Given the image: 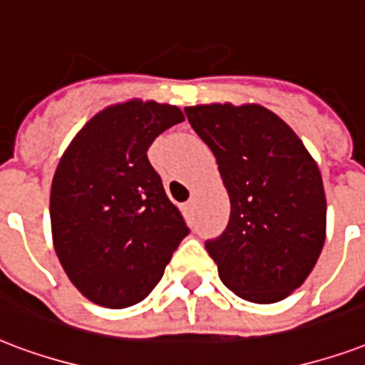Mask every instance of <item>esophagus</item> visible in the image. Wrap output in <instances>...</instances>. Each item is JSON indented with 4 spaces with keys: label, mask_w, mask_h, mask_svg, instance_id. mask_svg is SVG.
<instances>
[{
    "label": "esophagus",
    "mask_w": 365,
    "mask_h": 365,
    "mask_svg": "<svg viewBox=\"0 0 365 365\" xmlns=\"http://www.w3.org/2000/svg\"><path fill=\"white\" fill-rule=\"evenodd\" d=\"M183 212H185V214L193 212V199H189V201L183 205Z\"/></svg>",
    "instance_id": "34e87169"
}]
</instances>
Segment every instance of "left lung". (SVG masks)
Wrapping results in <instances>:
<instances>
[{
    "label": "left lung",
    "mask_w": 365,
    "mask_h": 365,
    "mask_svg": "<svg viewBox=\"0 0 365 365\" xmlns=\"http://www.w3.org/2000/svg\"><path fill=\"white\" fill-rule=\"evenodd\" d=\"M185 116L214 153L232 205L226 230L205 243L220 279L250 302L285 299L324 249L318 166L297 133L260 105H197Z\"/></svg>",
    "instance_id": "1"
}]
</instances>
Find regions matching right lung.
Here are the masks:
<instances>
[{"label":"right lung","mask_w":365,"mask_h":365,"mask_svg":"<svg viewBox=\"0 0 365 365\" xmlns=\"http://www.w3.org/2000/svg\"><path fill=\"white\" fill-rule=\"evenodd\" d=\"M183 120L155 101L97 113L72 139L51 183L55 252L80 293L107 308L138 304L189 233L147 151Z\"/></svg>","instance_id":"add662e5"}]
</instances>
